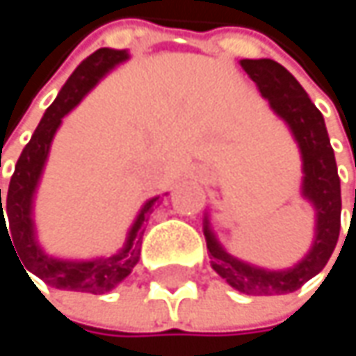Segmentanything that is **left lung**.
<instances>
[{"instance_id": "1", "label": "left lung", "mask_w": 356, "mask_h": 356, "mask_svg": "<svg viewBox=\"0 0 356 356\" xmlns=\"http://www.w3.org/2000/svg\"><path fill=\"white\" fill-rule=\"evenodd\" d=\"M241 67L257 84L264 99L293 129L303 154V193L318 210V235L309 255L291 270L268 272L231 257L206 229L212 268L245 295H284L301 289L320 274L332 257L340 235V177L320 108L312 103L297 78L272 59H243Z\"/></svg>"}]
</instances>
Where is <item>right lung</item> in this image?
<instances>
[{
    "label": "right lung",
    "instance_id": "obj_1",
    "mask_svg": "<svg viewBox=\"0 0 356 356\" xmlns=\"http://www.w3.org/2000/svg\"><path fill=\"white\" fill-rule=\"evenodd\" d=\"M127 59L125 51H115V49H99L95 51L88 59H84L76 72L70 76L53 105L47 108L44 117L40 119L38 127L35 129L31 142L24 146L16 171L10 181L8 189V200L6 208H1V189H0V249H1V233L8 235L12 248H16L24 268L44 280L47 284L63 291H80V293H92V295H103L111 291L115 284H119L131 268L138 264L142 243V222L146 220L150 208L159 197H152L146 202L142 208L138 220L134 222L129 231L127 245L121 249L117 255H111L107 259H97V261H59L51 259L40 253L33 239V220H31V204H33V193H35L36 181L40 177L42 165L49 154V146L53 140V134L57 131L61 117L76 107L82 97L103 78V74L108 72L115 63ZM8 214L10 231L5 227L3 212ZM26 272V270H24ZM29 274V273H26ZM33 280V278H31Z\"/></svg>",
    "mask_w": 356,
    "mask_h": 356
}]
</instances>
